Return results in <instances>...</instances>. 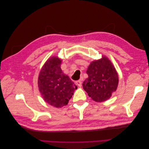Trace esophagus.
<instances>
[{"mask_svg": "<svg viewBox=\"0 0 149 149\" xmlns=\"http://www.w3.org/2000/svg\"><path fill=\"white\" fill-rule=\"evenodd\" d=\"M76 84H77L79 87H81V86H82V81H81V80H79V81H76Z\"/></svg>", "mask_w": 149, "mask_h": 149, "instance_id": "1", "label": "esophagus"}]
</instances>
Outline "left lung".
Returning <instances> with one entry per match:
<instances>
[{"label":"left lung","mask_w":149,"mask_h":149,"mask_svg":"<svg viewBox=\"0 0 149 149\" xmlns=\"http://www.w3.org/2000/svg\"><path fill=\"white\" fill-rule=\"evenodd\" d=\"M88 78L83 87L92 100L97 102L107 100L116 91L119 83L118 73L108 58L92 61L86 71Z\"/></svg>","instance_id":"8db88e82"}]
</instances>
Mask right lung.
I'll list each match as a JSON object with an SVG mask.
<instances>
[{
	"mask_svg": "<svg viewBox=\"0 0 149 149\" xmlns=\"http://www.w3.org/2000/svg\"><path fill=\"white\" fill-rule=\"evenodd\" d=\"M61 61L57 56L48 58L38 79V89L44 101L58 108L67 105L77 89V86L62 71Z\"/></svg>",
	"mask_w": 149,
	"mask_h": 149,
	"instance_id": "add662e5",
	"label": "right lung"
}]
</instances>
